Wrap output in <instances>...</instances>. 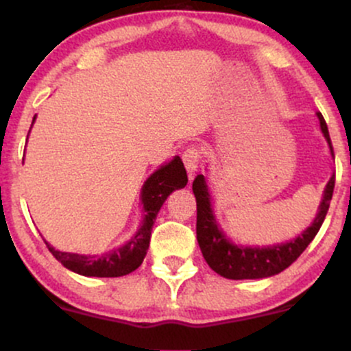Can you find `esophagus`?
Returning <instances> with one entry per match:
<instances>
[{
	"instance_id": "esophagus-1",
	"label": "esophagus",
	"mask_w": 351,
	"mask_h": 351,
	"mask_svg": "<svg viewBox=\"0 0 351 351\" xmlns=\"http://www.w3.org/2000/svg\"><path fill=\"white\" fill-rule=\"evenodd\" d=\"M199 160H201L199 148L189 147L183 152V163H184V167H186V170L189 173V178H191V176L195 175V171L198 170Z\"/></svg>"
}]
</instances>
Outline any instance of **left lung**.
Masks as SVG:
<instances>
[{
  "label": "left lung",
  "instance_id": "left-lung-1",
  "mask_svg": "<svg viewBox=\"0 0 351 351\" xmlns=\"http://www.w3.org/2000/svg\"><path fill=\"white\" fill-rule=\"evenodd\" d=\"M317 117L320 120V128L333 155L327 122L320 112H317ZM333 188H335V175L330 178L327 188H325L324 199H322L318 215L313 219L312 226L307 228V231L302 232L297 239L280 245L277 244L274 247H243V245L237 247V245L229 243L226 236L217 228L215 216H213L211 198H209L206 181H204L203 175H198L193 181V193H195L196 211H198L196 213V237H198V244L204 261L219 276L234 280L264 279V277H271L282 272L299 259L300 254L307 249V245L317 236L318 229L327 216Z\"/></svg>",
  "mask_w": 351,
  "mask_h": 351
}]
</instances>
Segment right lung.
Returning a JSON list of instances; mask_svg holds the SVG:
<instances>
[{
	"label": "right lung",
	"mask_w": 351,
	"mask_h": 351,
	"mask_svg": "<svg viewBox=\"0 0 351 351\" xmlns=\"http://www.w3.org/2000/svg\"><path fill=\"white\" fill-rule=\"evenodd\" d=\"M34 122V119H33ZM188 183V175L180 156H175L170 163L156 170L145 181L142 188V203L145 208V219L138 232L128 241L123 247L106 254V256H79V254L56 251L46 243L52 256L64 267L87 277H120L134 272L143 263L150 244L152 228L160 208L171 191L184 188Z\"/></svg>",
	"instance_id": "obj_1"
}]
</instances>
